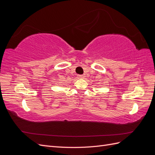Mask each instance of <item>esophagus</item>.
<instances>
[{
	"label": "esophagus",
	"instance_id": "obj_1",
	"mask_svg": "<svg viewBox=\"0 0 155 155\" xmlns=\"http://www.w3.org/2000/svg\"><path fill=\"white\" fill-rule=\"evenodd\" d=\"M78 77L79 78H80V79H83V78H84V76L83 75H78Z\"/></svg>",
	"mask_w": 155,
	"mask_h": 155
}]
</instances>
